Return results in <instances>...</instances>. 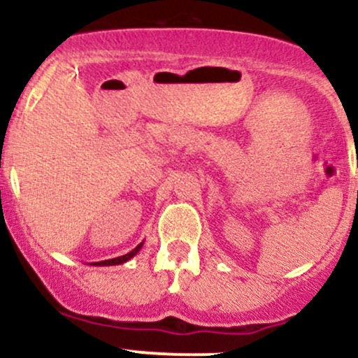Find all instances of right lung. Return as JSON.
Listing matches in <instances>:
<instances>
[{
	"label": "right lung",
	"mask_w": 358,
	"mask_h": 358,
	"mask_svg": "<svg viewBox=\"0 0 358 358\" xmlns=\"http://www.w3.org/2000/svg\"><path fill=\"white\" fill-rule=\"evenodd\" d=\"M142 247H143V242L136 245L134 250L128 252V254H125V255L115 257V259H110V260H101V262H92L91 266H120V264H125V262H128V260H130V259H134V257H135L136 254H138L140 248H142Z\"/></svg>",
	"instance_id": "add662e5"
}]
</instances>
